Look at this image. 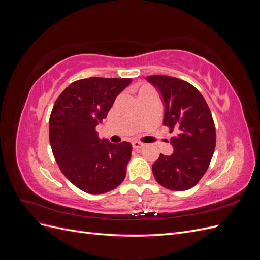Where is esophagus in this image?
I'll return each mask as SVG.
<instances>
[{"instance_id":"34e87169","label":"esophagus","mask_w":260,"mask_h":260,"mask_svg":"<svg viewBox=\"0 0 260 260\" xmlns=\"http://www.w3.org/2000/svg\"><path fill=\"white\" fill-rule=\"evenodd\" d=\"M132 147L135 149H140V148L144 147V144L141 142H138V141H135V142H132Z\"/></svg>"}]
</instances>
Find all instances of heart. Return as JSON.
Wrapping results in <instances>:
<instances>
[{"label": "heart", "instance_id": "obj_1", "mask_svg": "<svg viewBox=\"0 0 260 260\" xmlns=\"http://www.w3.org/2000/svg\"><path fill=\"white\" fill-rule=\"evenodd\" d=\"M147 89H149L148 86H143V88L140 89V92H141V91H145V90H147Z\"/></svg>", "mask_w": 260, "mask_h": 260}]
</instances>
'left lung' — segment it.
<instances>
[{"label": "left lung", "instance_id": "1", "mask_svg": "<svg viewBox=\"0 0 260 260\" xmlns=\"http://www.w3.org/2000/svg\"><path fill=\"white\" fill-rule=\"evenodd\" d=\"M158 89L165 104L164 125L176 136L174 153L159 155L152 166L157 182L172 191H185L199 183L208 169L216 147V128L200 91L184 80L165 75L146 77Z\"/></svg>", "mask_w": 260, "mask_h": 260}]
</instances>
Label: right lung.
Returning <instances> with one entry per match:
<instances>
[{"mask_svg":"<svg viewBox=\"0 0 260 260\" xmlns=\"http://www.w3.org/2000/svg\"><path fill=\"white\" fill-rule=\"evenodd\" d=\"M130 78L91 77L69 84L50 116V143L64 176L83 192L103 194L119 185L127 174L132 146L100 139L95 127L107 117Z\"/></svg>","mask_w":260,"mask_h":260,"instance_id":"obj_1","label":"right lung"}]
</instances>
